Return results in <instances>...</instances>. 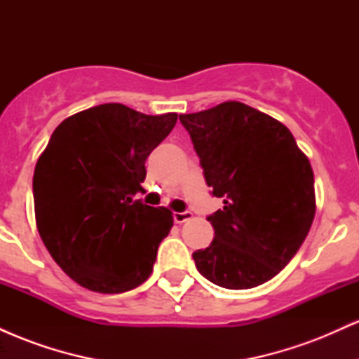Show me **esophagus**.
I'll return each instance as SVG.
<instances>
[{
    "instance_id": "1",
    "label": "esophagus",
    "mask_w": 359,
    "mask_h": 359,
    "mask_svg": "<svg viewBox=\"0 0 359 359\" xmlns=\"http://www.w3.org/2000/svg\"><path fill=\"white\" fill-rule=\"evenodd\" d=\"M192 219V212L191 211H184V212H174V221L177 224H182V222Z\"/></svg>"
}]
</instances>
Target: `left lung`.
Masks as SVG:
<instances>
[{"instance_id": "left-lung-1", "label": "left lung", "mask_w": 359, "mask_h": 359, "mask_svg": "<svg viewBox=\"0 0 359 359\" xmlns=\"http://www.w3.org/2000/svg\"><path fill=\"white\" fill-rule=\"evenodd\" d=\"M205 184L224 208L208 216L214 240L192 253L199 273L243 290L294 258L316 214L314 172L285 125L238 101L180 114Z\"/></svg>"}]
</instances>
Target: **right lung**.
I'll list each match as a JSON object with an SVG mask.
<instances>
[{
    "mask_svg": "<svg viewBox=\"0 0 359 359\" xmlns=\"http://www.w3.org/2000/svg\"><path fill=\"white\" fill-rule=\"evenodd\" d=\"M177 123L118 102L72 114L52 133L34 174L35 219L48 253L74 282L100 294L142 285L170 233L167 208L133 201L145 160Z\"/></svg>",
    "mask_w": 359,
    "mask_h": 359,
    "instance_id": "1",
    "label": "right lung"
}]
</instances>
